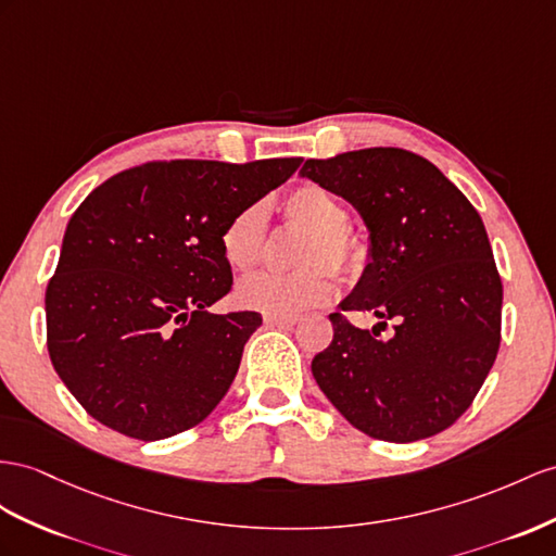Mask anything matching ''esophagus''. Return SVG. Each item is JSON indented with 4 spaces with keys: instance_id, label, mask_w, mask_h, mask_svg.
Wrapping results in <instances>:
<instances>
[{
    "instance_id": "esophagus-1",
    "label": "esophagus",
    "mask_w": 556,
    "mask_h": 556,
    "mask_svg": "<svg viewBox=\"0 0 556 556\" xmlns=\"http://www.w3.org/2000/svg\"><path fill=\"white\" fill-rule=\"evenodd\" d=\"M263 319L269 326H293L298 321L295 315H265Z\"/></svg>"
}]
</instances>
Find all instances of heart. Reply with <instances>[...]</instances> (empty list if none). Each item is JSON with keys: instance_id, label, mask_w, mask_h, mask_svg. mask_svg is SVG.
Returning a JSON list of instances; mask_svg holds the SVG:
<instances>
[{"instance_id": "obj_1", "label": "heart", "mask_w": 556, "mask_h": 556, "mask_svg": "<svg viewBox=\"0 0 556 556\" xmlns=\"http://www.w3.org/2000/svg\"><path fill=\"white\" fill-rule=\"evenodd\" d=\"M287 220L305 230L298 247L295 273H265L239 283L237 298L265 315H293L317 307L333 295V277H359L368 263L366 239L348 225V206L321 185L303 182L283 199ZM267 206L253 202L239 208L220 232V251L235 273H251L267 253Z\"/></svg>"}]
</instances>
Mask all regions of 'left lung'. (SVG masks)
<instances>
[{"mask_svg":"<svg viewBox=\"0 0 556 556\" xmlns=\"http://www.w3.org/2000/svg\"><path fill=\"white\" fill-rule=\"evenodd\" d=\"M303 176L362 213L371 263L340 307L392 320L380 341L343 315L312 359L321 392L357 430L380 441L444 432L472 406L501 348L503 281L486 227L467 197L402 148L307 160Z\"/></svg>","mask_w":556,"mask_h":556,"instance_id":"8db88e82","label":"left lung"}]
</instances>
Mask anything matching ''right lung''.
<instances>
[{"label": "right lung", "instance_id": "obj_1", "mask_svg": "<svg viewBox=\"0 0 556 556\" xmlns=\"http://www.w3.org/2000/svg\"><path fill=\"white\" fill-rule=\"evenodd\" d=\"M301 162H148L84 199L45 303L51 364L91 418L156 441L218 406L263 324L258 312H208L232 289L220 232Z\"/></svg>", "mask_w": 556, "mask_h": 556}]
</instances>
